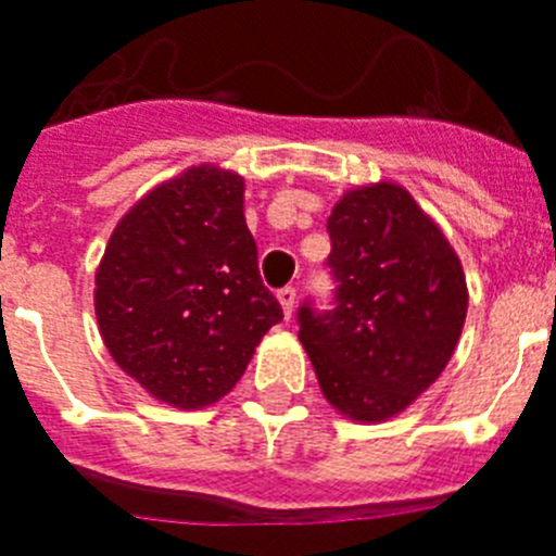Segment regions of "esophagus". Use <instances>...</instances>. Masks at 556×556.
<instances>
[{
    "label": "esophagus",
    "instance_id": "esophagus-1",
    "mask_svg": "<svg viewBox=\"0 0 556 556\" xmlns=\"http://www.w3.org/2000/svg\"><path fill=\"white\" fill-rule=\"evenodd\" d=\"M278 304L283 309V318H292V309H295V289L292 287H283L278 289Z\"/></svg>",
    "mask_w": 556,
    "mask_h": 556
}]
</instances>
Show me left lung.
<instances>
[{"label":"left lung","mask_w":556,"mask_h":556,"mask_svg":"<svg viewBox=\"0 0 556 556\" xmlns=\"http://www.w3.org/2000/svg\"><path fill=\"white\" fill-rule=\"evenodd\" d=\"M338 306H301L320 392L355 424H383L432 387L460 341L469 287L443 229L406 187H352L327 222Z\"/></svg>","instance_id":"obj_1"}]
</instances>
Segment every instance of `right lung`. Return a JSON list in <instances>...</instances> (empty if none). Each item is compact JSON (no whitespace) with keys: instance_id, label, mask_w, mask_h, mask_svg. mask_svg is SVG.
Returning <instances> with one entry per match:
<instances>
[{"instance_id":"obj_1","label":"right lung","mask_w":556,"mask_h":556,"mask_svg":"<svg viewBox=\"0 0 556 556\" xmlns=\"http://www.w3.org/2000/svg\"><path fill=\"white\" fill-rule=\"evenodd\" d=\"M93 304L108 352L150 397L204 409L232 392L283 318L261 283L244 178L195 164L141 195L104 247Z\"/></svg>"}]
</instances>
